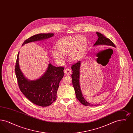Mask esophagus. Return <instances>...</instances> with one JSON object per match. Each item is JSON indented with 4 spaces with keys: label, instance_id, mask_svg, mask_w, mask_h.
Listing matches in <instances>:
<instances>
[{
    "label": "esophagus",
    "instance_id": "1",
    "mask_svg": "<svg viewBox=\"0 0 133 133\" xmlns=\"http://www.w3.org/2000/svg\"><path fill=\"white\" fill-rule=\"evenodd\" d=\"M71 72H72L71 70L69 68H66L64 70V73L65 74L70 75L71 74Z\"/></svg>",
    "mask_w": 133,
    "mask_h": 133
}]
</instances>
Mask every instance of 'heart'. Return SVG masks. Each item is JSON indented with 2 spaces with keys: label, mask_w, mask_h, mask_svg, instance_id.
<instances>
[{
  "label": "heart",
  "mask_w": 133,
  "mask_h": 133,
  "mask_svg": "<svg viewBox=\"0 0 133 133\" xmlns=\"http://www.w3.org/2000/svg\"><path fill=\"white\" fill-rule=\"evenodd\" d=\"M87 44V39L82 35L65 37L58 41L56 45V50L53 51L52 54L58 60H61L64 55L68 54L69 60L75 61L82 55Z\"/></svg>",
  "instance_id": "1"
}]
</instances>
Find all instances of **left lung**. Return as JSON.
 I'll return each mask as SVG.
<instances>
[{
    "mask_svg": "<svg viewBox=\"0 0 133 133\" xmlns=\"http://www.w3.org/2000/svg\"><path fill=\"white\" fill-rule=\"evenodd\" d=\"M98 36V39L94 45H105L109 46H113L115 47L116 46L114 44V43L110 40L109 38L105 37L102 34L99 32H96ZM81 65L80 61L76 62V63L73 64L71 67L72 70L73 71L72 77V81L73 86L75 89L76 98L82 104L86 106H91V104L86 101L84 98L83 96L81 89L80 87L79 84V74H80V67ZM93 106V105H92Z\"/></svg>",
    "mask_w": 133,
    "mask_h": 133,
    "instance_id": "obj_1",
    "label": "left lung"
}]
</instances>
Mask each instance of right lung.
I'll return each instance as SVG.
<instances>
[{"mask_svg":"<svg viewBox=\"0 0 133 133\" xmlns=\"http://www.w3.org/2000/svg\"><path fill=\"white\" fill-rule=\"evenodd\" d=\"M53 33H40L28 38L22 45L50 38ZM19 52L15 64V71L19 89L23 95L32 103L41 107H47L56 100L59 84L63 78L64 67H55L49 64L44 74L33 81L28 80L21 72L18 63Z\"/></svg>","mask_w":133,"mask_h":133,"instance_id":"right-lung-1","label":"right lung"}]
</instances>
